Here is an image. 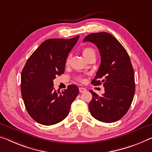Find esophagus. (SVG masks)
Here are the masks:
<instances>
[{
	"label": "esophagus",
	"mask_w": 152,
	"mask_h": 152,
	"mask_svg": "<svg viewBox=\"0 0 152 152\" xmlns=\"http://www.w3.org/2000/svg\"><path fill=\"white\" fill-rule=\"evenodd\" d=\"M86 91H87V89H86L85 88H84V87H80V88H79V91H80V93L85 92Z\"/></svg>",
	"instance_id": "obj_1"
}]
</instances>
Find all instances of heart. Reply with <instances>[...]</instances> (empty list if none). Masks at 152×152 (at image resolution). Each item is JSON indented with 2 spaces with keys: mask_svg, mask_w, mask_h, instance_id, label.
<instances>
[{
  "mask_svg": "<svg viewBox=\"0 0 152 152\" xmlns=\"http://www.w3.org/2000/svg\"><path fill=\"white\" fill-rule=\"evenodd\" d=\"M83 56H85L86 58H87L88 56L91 55V54H95V55H96V51H95V50L94 48H92L86 47V48H84L83 49ZM69 61H70V56L69 55L68 56H67V58L66 59V64H68V63H69ZM78 80L79 81H83V79L81 76H78Z\"/></svg>",
  "mask_w": 152,
  "mask_h": 152,
  "instance_id": "heart-1",
  "label": "heart"
}]
</instances>
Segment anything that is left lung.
Wrapping results in <instances>:
<instances>
[{
  "label": "left lung",
  "instance_id": "obj_1",
  "mask_svg": "<svg viewBox=\"0 0 152 152\" xmlns=\"http://www.w3.org/2000/svg\"><path fill=\"white\" fill-rule=\"evenodd\" d=\"M83 42H91L99 49L101 63L91 83L94 85L103 83L105 91L102 96L89 91L93 96L89 104L91 114L105 123L118 121L128 112L135 93L134 72L130 56L110 33L89 34Z\"/></svg>",
  "mask_w": 152,
  "mask_h": 152
}]
</instances>
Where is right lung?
I'll return each mask as SVG.
<instances>
[{"mask_svg":"<svg viewBox=\"0 0 152 152\" xmlns=\"http://www.w3.org/2000/svg\"><path fill=\"white\" fill-rule=\"evenodd\" d=\"M79 35L69 39L44 41L28 58L21 74V93L29 115L45 126L61 121L69 114L78 88L70 85L62 92L53 87L56 76L64 73L65 62Z\"/></svg>","mask_w":152,"mask_h":152,"instance_id":"obj_1","label":"right lung"}]
</instances>
